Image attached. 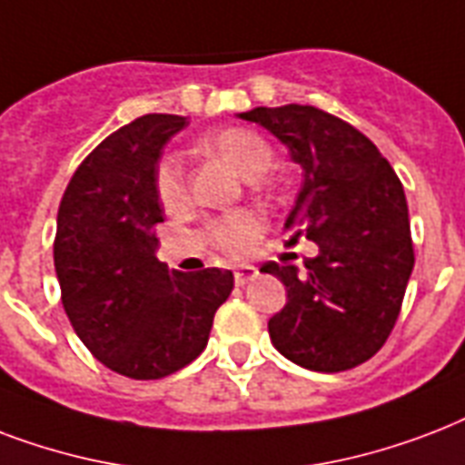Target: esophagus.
Returning <instances> with one entry per match:
<instances>
[{"instance_id": "esophagus-1", "label": "esophagus", "mask_w": 465, "mask_h": 465, "mask_svg": "<svg viewBox=\"0 0 465 465\" xmlns=\"http://www.w3.org/2000/svg\"><path fill=\"white\" fill-rule=\"evenodd\" d=\"M257 273H259L257 266H252V264L240 266V269L235 272V283L237 286H244V283L254 282V279H257Z\"/></svg>"}]
</instances>
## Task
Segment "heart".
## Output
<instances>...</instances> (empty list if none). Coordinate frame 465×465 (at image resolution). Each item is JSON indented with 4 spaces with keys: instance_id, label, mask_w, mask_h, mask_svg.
<instances>
[{
    "instance_id": "obj_1",
    "label": "heart",
    "mask_w": 465,
    "mask_h": 465,
    "mask_svg": "<svg viewBox=\"0 0 465 465\" xmlns=\"http://www.w3.org/2000/svg\"><path fill=\"white\" fill-rule=\"evenodd\" d=\"M203 153L215 154L240 172L242 176L264 174L273 160L269 143L254 131L244 128H228L201 140ZM154 192L157 199L167 211H174L186 201V186H183V169L176 154L162 157L154 172ZM259 235V221L250 211H232L223 215L211 225V237L218 247L225 252H242L247 244Z\"/></svg>"
}]
</instances>
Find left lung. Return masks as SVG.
Wrapping results in <instances>:
<instances>
[{
	"mask_svg": "<svg viewBox=\"0 0 465 465\" xmlns=\"http://www.w3.org/2000/svg\"><path fill=\"white\" fill-rule=\"evenodd\" d=\"M240 118L282 140L303 169L286 230L318 244L303 269H259L289 298L269 320L273 347L303 369H354L388 340L415 266L401 179L363 133L315 106H257Z\"/></svg>",
	"mask_w": 465,
	"mask_h": 465,
	"instance_id": "left-lung-1",
	"label": "left lung"
}]
</instances>
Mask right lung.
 <instances>
[{
    "instance_id": "add662e5",
    "label": "right lung",
    "mask_w": 465,
    "mask_h": 465,
    "mask_svg": "<svg viewBox=\"0 0 465 465\" xmlns=\"http://www.w3.org/2000/svg\"><path fill=\"white\" fill-rule=\"evenodd\" d=\"M183 116L118 128L72 174L57 211L55 273L74 332L121 376L164 379L206 349L232 272L183 273L157 259L154 172Z\"/></svg>"
}]
</instances>
